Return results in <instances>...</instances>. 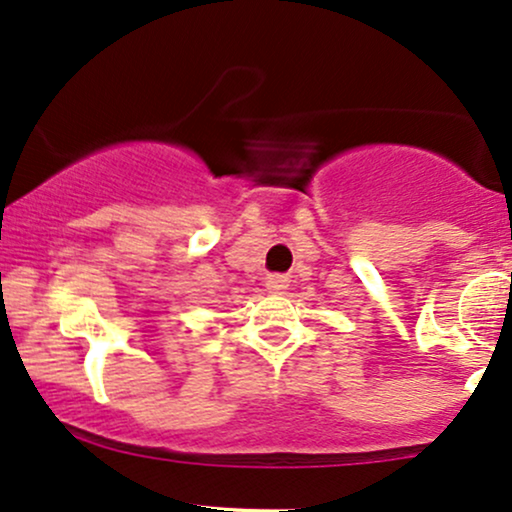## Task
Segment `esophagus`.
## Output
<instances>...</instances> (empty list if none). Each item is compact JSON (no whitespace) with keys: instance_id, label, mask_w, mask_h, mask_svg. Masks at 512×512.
I'll use <instances>...</instances> for the list:
<instances>
[{"instance_id":"obj_1","label":"esophagus","mask_w":512,"mask_h":512,"mask_svg":"<svg viewBox=\"0 0 512 512\" xmlns=\"http://www.w3.org/2000/svg\"><path fill=\"white\" fill-rule=\"evenodd\" d=\"M266 287L273 294H280V292H285V289L289 287V280H287V277H282V275H270L268 280H266Z\"/></svg>"}]
</instances>
